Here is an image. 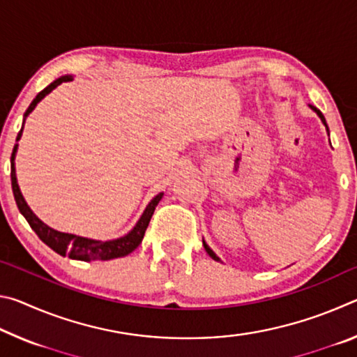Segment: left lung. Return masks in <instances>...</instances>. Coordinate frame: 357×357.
I'll return each mask as SVG.
<instances>
[{"label":"left lung","instance_id":"1","mask_svg":"<svg viewBox=\"0 0 357 357\" xmlns=\"http://www.w3.org/2000/svg\"><path fill=\"white\" fill-rule=\"evenodd\" d=\"M309 107L312 108V110H313V112H315V113L318 114V116H319V119H321V121H323V124L326 126V130H328V135H329V128H328V124H326V119H324V116H323V113H321V112H319L317 107H313V105H309ZM203 245H204V250H206V252H208V255H209L211 258H213V259H215V261H220V258H219V257H217V255H215V253H214L213 250H211V249H209V245H208L206 243H204V241H203Z\"/></svg>","mask_w":357,"mask_h":357}]
</instances>
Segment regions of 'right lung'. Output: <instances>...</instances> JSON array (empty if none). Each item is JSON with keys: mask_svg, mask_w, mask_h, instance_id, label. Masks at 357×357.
<instances>
[{"mask_svg": "<svg viewBox=\"0 0 357 357\" xmlns=\"http://www.w3.org/2000/svg\"><path fill=\"white\" fill-rule=\"evenodd\" d=\"M70 80H72L70 75L59 77L55 82L48 84L45 89H42V91L36 96L31 104H29L28 110L25 112V118L34 110L36 105H38L48 93H52L53 89L59 86L61 83L70 82ZM23 124H25V119H23ZM22 132H23V126L19 132V135H17L15 142L20 140ZM17 146H19V144H15L14 151H12V155H10V181H12V192H14L15 203H17V206H19V211L23 214V217H25L26 222L29 223V227L34 229V233L38 234L42 243H45L52 250H55L61 257H69L72 259H80V261H105V259H113V258L129 255L130 252H134L137 247L142 244L144 231H146V228L149 225V220L154 214L157 203L162 200V197H164V192L157 193L153 200H151L146 209H144V213L142 214L140 220L137 222V225L123 238L112 239V241H94V239L75 236V234L56 231V229H53L48 225H45V223L42 222L39 217H36V214L31 209H29V206L25 202V198H23V195H22L19 184H17L15 164H14Z\"/></svg>", "mask_w": 357, "mask_h": 357, "instance_id": "add662e5", "label": "right lung"}]
</instances>
